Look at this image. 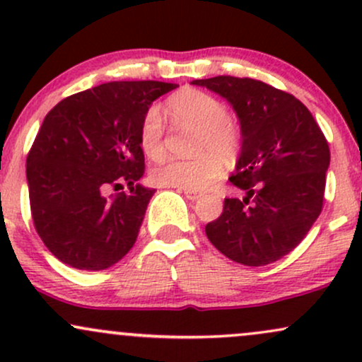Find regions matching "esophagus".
I'll list each match as a JSON object with an SVG mask.
<instances>
[{
	"instance_id": "esophagus-1",
	"label": "esophagus",
	"mask_w": 362,
	"mask_h": 362,
	"mask_svg": "<svg viewBox=\"0 0 362 362\" xmlns=\"http://www.w3.org/2000/svg\"><path fill=\"white\" fill-rule=\"evenodd\" d=\"M182 192L185 194L187 199H190V201H197L199 197H202V192H199V190H189V189H182Z\"/></svg>"
}]
</instances>
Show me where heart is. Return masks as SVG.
<instances>
[{
  "mask_svg": "<svg viewBox=\"0 0 362 362\" xmlns=\"http://www.w3.org/2000/svg\"><path fill=\"white\" fill-rule=\"evenodd\" d=\"M167 110L178 124L199 129L192 160H167L151 172L156 185L177 189L204 190L223 173V160H231L240 149V132L228 120L226 105L206 93L187 88L168 98ZM139 146L149 160L165 155L163 120L156 107L144 112L139 124Z\"/></svg>",
  "mask_w": 362,
  "mask_h": 362,
  "instance_id": "heart-1",
  "label": "heart"
}]
</instances>
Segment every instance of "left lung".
Returning <instances> with one entry per match:
<instances>
[{
	"instance_id": "left-lung-1",
	"label": "left lung",
	"mask_w": 362,
	"mask_h": 362,
	"mask_svg": "<svg viewBox=\"0 0 362 362\" xmlns=\"http://www.w3.org/2000/svg\"><path fill=\"white\" fill-rule=\"evenodd\" d=\"M231 103L242 129L233 185L243 199H224L206 224L209 242L228 259L260 267L301 243L323 207L330 149L311 112L291 93L252 78L194 80Z\"/></svg>"
}]
</instances>
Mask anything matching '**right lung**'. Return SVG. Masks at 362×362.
I'll return each instance as SVG.
<instances>
[{
  "mask_svg": "<svg viewBox=\"0 0 362 362\" xmlns=\"http://www.w3.org/2000/svg\"><path fill=\"white\" fill-rule=\"evenodd\" d=\"M177 86L103 83L45 115L27 156L28 197L37 233L62 264L103 271L132 248L155 194L138 184L144 173L139 124L149 105ZM120 181L131 193L103 195Z\"/></svg>",
  "mask_w": 362,
  "mask_h": 362,
  "instance_id": "1",
  "label": "right lung"
}]
</instances>
